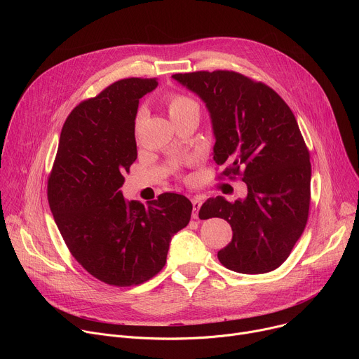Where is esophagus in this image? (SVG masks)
<instances>
[{
  "instance_id": "esophagus-1",
  "label": "esophagus",
  "mask_w": 359,
  "mask_h": 359,
  "mask_svg": "<svg viewBox=\"0 0 359 359\" xmlns=\"http://www.w3.org/2000/svg\"><path fill=\"white\" fill-rule=\"evenodd\" d=\"M191 204H193V213H191V217L193 219H198V210L201 208V200L198 197H194L191 200Z\"/></svg>"
}]
</instances>
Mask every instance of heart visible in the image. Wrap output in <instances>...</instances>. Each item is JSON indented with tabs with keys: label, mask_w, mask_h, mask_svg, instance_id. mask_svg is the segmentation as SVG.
Returning <instances> with one entry per match:
<instances>
[{
	"label": "heart",
	"mask_w": 359,
	"mask_h": 359,
	"mask_svg": "<svg viewBox=\"0 0 359 359\" xmlns=\"http://www.w3.org/2000/svg\"><path fill=\"white\" fill-rule=\"evenodd\" d=\"M166 105L169 109L170 119L179 121L184 118H196L198 119L200 115V107L197 102L184 93H172L166 99Z\"/></svg>",
	"instance_id": "1"
}]
</instances>
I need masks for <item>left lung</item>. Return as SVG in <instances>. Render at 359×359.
<instances>
[{"label": "left lung", "mask_w": 359, "mask_h": 359, "mask_svg": "<svg viewBox=\"0 0 359 359\" xmlns=\"http://www.w3.org/2000/svg\"><path fill=\"white\" fill-rule=\"evenodd\" d=\"M209 111L216 139L213 159L240 175L247 196L234 203L208 198L200 219L222 217L233 230L217 252L220 263L243 274L276 270L301 237L310 209V153L294 114L277 92L233 71L172 75Z\"/></svg>", "instance_id": "left-lung-1"}]
</instances>
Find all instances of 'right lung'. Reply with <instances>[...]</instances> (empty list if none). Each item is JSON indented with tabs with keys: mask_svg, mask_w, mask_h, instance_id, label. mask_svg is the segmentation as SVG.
<instances>
[{
	"mask_svg": "<svg viewBox=\"0 0 359 359\" xmlns=\"http://www.w3.org/2000/svg\"><path fill=\"white\" fill-rule=\"evenodd\" d=\"M156 86V78L121 79L79 104L64 123L48 180L49 208L71 254L116 287L142 284L163 269L172 236L193 209L183 194L163 193L144 208L121 190L137 158L139 99Z\"/></svg>",
	"mask_w": 359,
	"mask_h": 359,
	"instance_id": "obj_1",
	"label": "right lung"
}]
</instances>
